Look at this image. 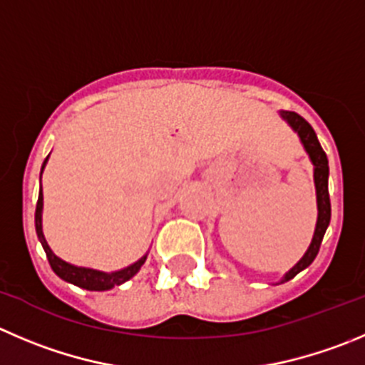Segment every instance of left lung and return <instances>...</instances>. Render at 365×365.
<instances>
[{
    "label": "left lung",
    "mask_w": 365,
    "mask_h": 365,
    "mask_svg": "<svg viewBox=\"0 0 365 365\" xmlns=\"http://www.w3.org/2000/svg\"><path fill=\"white\" fill-rule=\"evenodd\" d=\"M281 116L283 120H287L290 123V127L299 134L301 141L304 145V150L310 155L312 163H314V180H315V190H317V225H315L314 240H312L310 247H308L307 255L299 259L296 267L292 270H289V274L284 276L283 281L292 279L294 276L301 272V270L307 269L312 262L317 256L319 249H321V242L324 238V232L329 225V218H331V204H329V193H328V158H326V152L322 150L321 143L317 140V134L312 128V125L304 120L303 116H299L297 113H290V110H281Z\"/></svg>",
    "instance_id": "left-lung-1"
}]
</instances>
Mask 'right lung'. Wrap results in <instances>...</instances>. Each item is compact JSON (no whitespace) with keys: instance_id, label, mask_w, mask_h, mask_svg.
I'll return each mask as SVG.
<instances>
[{"instance_id":"add662e5","label":"right lung","mask_w":365,"mask_h":365,"mask_svg":"<svg viewBox=\"0 0 365 365\" xmlns=\"http://www.w3.org/2000/svg\"><path fill=\"white\" fill-rule=\"evenodd\" d=\"M48 159V158H46ZM46 159L43 163V168L46 165ZM41 213H43V190L39 192V199H37V206H36V231H37V237H39L41 244H43L44 251H46V258L50 262L51 269L53 272L57 274L58 277H62L64 281L68 283L76 284V287H81V289L86 290H110L116 284L125 283L127 279L134 276L138 270L141 269V265L145 263L147 256H143L141 259H138L136 263H133L130 267L123 270H118V272H100V270H93V269H86V267H75L71 263H66L64 259L57 258V256L51 252L50 245H48L46 238L43 235V222H41Z\"/></svg>"}]
</instances>
